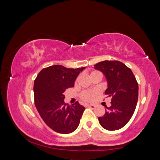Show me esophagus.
I'll return each instance as SVG.
<instances>
[{
    "mask_svg": "<svg viewBox=\"0 0 160 160\" xmlns=\"http://www.w3.org/2000/svg\"><path fill=\"white\" fill-rule=\"evenodd\" d=\"M88 107L90 108H92V109H94L96 107V106L95 105H93V104H89Z\"/></svg>",
    "mask_w": 160,
    "mask_h": 160,
    "instance_id": "obj_1",
    "label": "esophagus"
}]
</instances>
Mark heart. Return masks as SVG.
I'll use <instances>...</instances> for the list:
<instances>
[{"label":"heart","mask_w":160,"mask_h":160,"mask_svg":"<svg viewBox=\"0 0 160 160\" xmlns=\"http://www.w3.org/2000/svg\"><path fill=\"white\" fill-rule=\"evenodd\" d=\"M97 73H100V72L97 71H93L91 72L90 76H92L93 74H95ZM99 93L98 90L96 89H87L84 90L80 93V98L85 101H93L96 96Z\"/></svg>","instance_id":"heart-1"}]
</instances>
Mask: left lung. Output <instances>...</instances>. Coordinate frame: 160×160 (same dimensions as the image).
Listing matches in <instances>:
<instances>
[{
	"instance_id": "left-lung-1",
	"label": "left lung",
	"mask_w": 160,
	"mask_h": 160,
	"mask_svg": "<svg viewBox=\"0 0 160 160\" xmlns=\"http://www.w3.org/2000/svg\"><path fill=\"white\" fill-rule=\"evenodd\" d=\"M107 78L108 87L105 94L111 97V106L106 108L100 124L108 130H119L130 120L135 110L139 96V86L132 71L121 62L105 60L94 65Z\"/></svg>"
}]
</instances>
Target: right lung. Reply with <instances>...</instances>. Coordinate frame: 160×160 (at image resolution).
<instances>
[{
	"instance_id": "1",
	"label": "right lung",
	"mask_w": 160,
	"mask_h": 160,
	"mask_svg": "<svg viewBox=\"0 0 160 160\" xmlns=\"http://www.w3.org/2000/svg\"><path fill=\"white\" fill-rule=\"evenodd\" d=\"M84 69L53 65L43 68L34 80L35 107L47 126L58 133L73 132L80 123L85 108L78 101L72 106L66 104L64 93L73 87L77 76Z\"/></svg>"
}]
</instances>
